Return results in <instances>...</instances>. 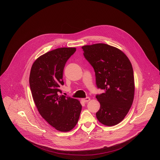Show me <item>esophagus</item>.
I'll list each match as a JSON object with an SVG mask.
<instances>
[{"label": "esophagus", "mask_w": 160, "mask_h": 160, "mask_svg": "<svg viewBox=\"0 0 160 160\" xmlns=\"http://www.w3.org/2000/svg\"><path fill=\"white\" fill-rule=\"evenodd\" d=\"M90 100H91V98H90L89 97H86V98H82V99H81V100H82L83 102H84V103L88 102Z\"/></svg>", "instance_id": "esophagus-1"}]
</instances>
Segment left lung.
Returning a JSON list of instances; mask_svg holds the SVG:
<instances>
[{"label": "left lung", "instance_id": "obj_1", "mask_svg": "<svg viewBox=\"0 0 160 160\" xmlns=\"http://www.w3.org/2000/svg\"><path fill=\"white\" fill-rule=\"evenodd\" d=\"M84 56L95 71L97 87L104 93L96 98L100 103L96 113L102 124L112 126L119 123L133 102L134 72L128 57L119 49L105 44L82 47Z\"/></svg>", "mask_w": 160, "mask_h": 160}]
</instances>
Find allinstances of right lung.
Here are the masks:
<instances>
[{"label": "right lung", "instance_id": "obj_1", "mask_svg": "<svg viewBox=\"0 0 160 160\" xmlns=\"http://www.w3.org/2000/svg\"><path fill=\"white\" fill-rule=\"evenodd\" d=\"M76 50L74 47H62L48 52L34 62L30 72V89L39 113L61 132L74 128L82 109L77 99L58 95L59 88L64 84L65 64Z\"/></svg>", "mask_w": 160, "mask_h": 160}]
</instances>
